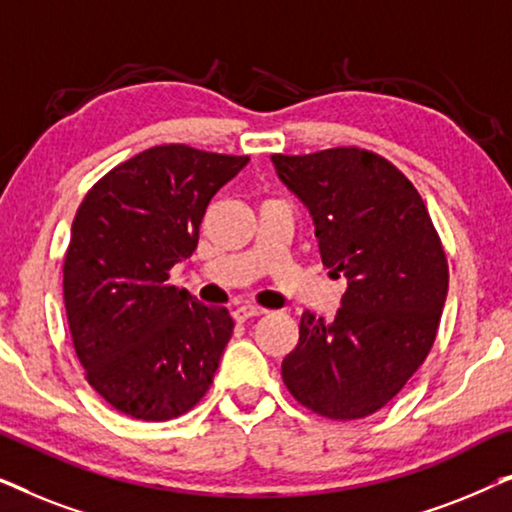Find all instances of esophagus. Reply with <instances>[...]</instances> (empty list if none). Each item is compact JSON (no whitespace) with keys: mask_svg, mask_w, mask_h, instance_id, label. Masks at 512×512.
<instances>
[{"mask_svg":"<svg viewBox=\"0 0 512 512\" xmlns=\"http://www.w3.org/2000/svg\"><path fill=\"white\" fill-rule=\"evenodd\" d=\"M261 314H265L263 307H258V305H240V307H237V310L233 312V317H235L237 321H247V319H251V317H261Z\"/></svg>","mask_w":512,"mask_h":512,"instance_id":"1","label":"esophagus"}]
</instances>
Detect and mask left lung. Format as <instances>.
I'll return each mask as SVG.
<instances>
[{"instance_id":"8db88e82","label":"left lung","mask_w":512,"mask_h":512,"mask_svg":"<svg viewBox=\"0 0 512 512\" xmlns=\"http://www.w3.org/2000/svg\"><path fill=\"white\" fill-rule=\"evenodd\" d=\"M270 160L312 216L321 263L347 279L333 321L303 312L284 384L317 415L368 417L431 352L447 298L445 251L417 188L389 160L356 146Z\"/></svg>"}]
</instances>
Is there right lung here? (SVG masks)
Masks as SVG:
<instances>
[{
  "label": "right lung",
  "mask_w": 512,
  "mask_h": 512,
  "mask_svg": "<svg viewBox=\"0 0 512 512\" xmlns=\"http://www.w3.org/2000/svg\"><path fill=\"white\" fill-rule=\"evenodd\" d=\"M247 163L153 146L97 181L76 212L65 256L69 331L90 387L123 415L179 417L214 380L235 321L167 279L198 247L209 200Z\"/></svg>",
  "instance_id": "obj_1"
}]
</instances>
